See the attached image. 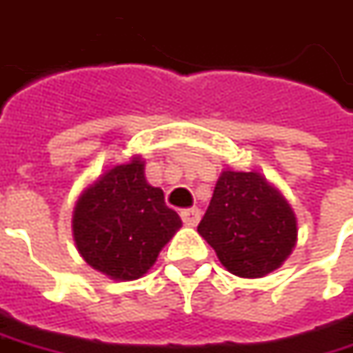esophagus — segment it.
Instances as JSON below:
<instances>
[{
    "mask_svg": "<svg viewBox=\"0 0 353 353\" xmlns=\"http://www.w3.org/2000/svg\"><path fill=\"white\" fill-rule=\"evenodd\" d=\"M181 219L183 223L188 225V227H195L199 219H201V211L197 209V207H190V209H183L181 211Z\"/></svg>",
    "mask_w": 353,
    "mask_h": 353,
    "instance_id": "obj_1",
    "label": "esophagus"
}]
</instances>
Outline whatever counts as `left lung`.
<instances>
[{
	"label": "left lung",
	"instance_id": "left-lung-1",
	"mask_svg": "<svg viewBox=\"0 0 353 353\" xmlns=\"http://www.w3.org/2000/svg\"><path fill=\"white\" fill-rule=\"evenodd\" d=\"M197 233L231 274L263 279L296 247L299 223L286 197L263 174L225 168Z\"/></svg>",
	"mask_w": 353,
	"mask_h": 353
}]
</instances>
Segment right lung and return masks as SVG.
Listing matches in <instances>:
<instances>
[{"mask_svg":"<svg viewBox=\"0 0 353 353\" xmlns=\"http://www.w3.org/2000/svg\"><path fill=\"white\" fill-rule=\"evenodd\" d=\"M142 156L110 165L74 203V245L86 265L112 281L144 276L181 227L163 192L148 183Z\"/></svg>","mask_w":353,"mask_h":353,"instance_id":"1","label":"right lung"}]
</instances>
